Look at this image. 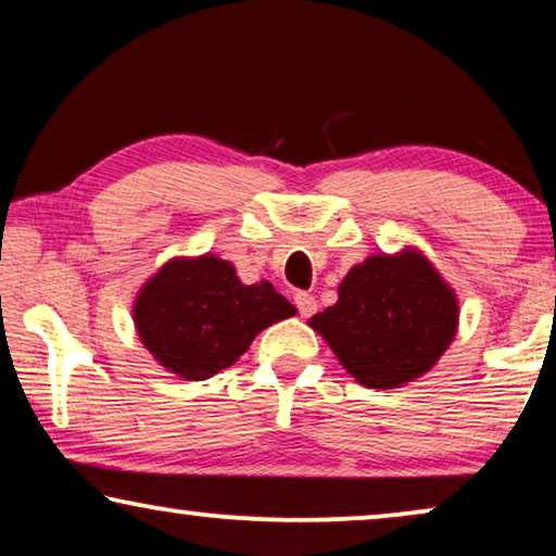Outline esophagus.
Returning a JSON list of instances; mask_svg holds the SVG:
<instances>
[{
    "label": "esophagus",
    "mask_w": 556,
    "mask_h": 556,
    "mask_svg": "<svg viewBox=\"0 0 556 556\" xmlns=\"http://www.w3.org/2000/svg\"><path fill=\"white\" fill-rule=\"evenodd\" d=\"M294 304H296V309H300L302 317H312V314L317 312V300H314L309 292H296Z\"/></svg>",
    "instance_id": "obj_1"
}]
</instances>
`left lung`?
I'll list each match as a JSON object with an SVG mask.
<instances>
[{
    "label": "left lung",
    "instance_id": "8db88e82",
    "mask_svg": "<svg viewBox=\"0 0 556 556\" xmlns=\"http://www.w3.org/2000/svg\"><path fill=\"white\" fill-rule=\"evenodd\" d=\"M457 300L421 254L369 256L309 325L359 384L400 387L432 367L457 331Z\"/></svg>",
    "mask_w": 556,
    "mask_h": 556
}]
</instances>
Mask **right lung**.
<instances>
[{"instance_id": "1", "label": "right lung", "mask_w": 556, "mask_h": 556, "mask_svg": "<svg viewBox=\"0 0 556 556\" xmlns=\"http://www.w3.org/2000/svg\"><path fill=\"white\" fill-rule=\"evenodd\" d=\"M294 312L269 281L247 287L229 262L204 254L164 264L137 296L135 321L164 367L202 382L242 357L262 329Z\"/></svg>"}]
</instances>
